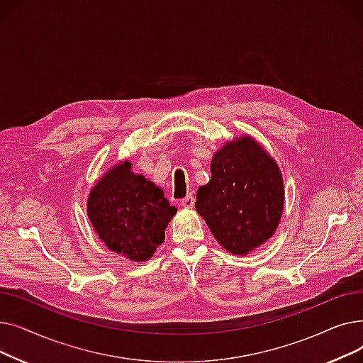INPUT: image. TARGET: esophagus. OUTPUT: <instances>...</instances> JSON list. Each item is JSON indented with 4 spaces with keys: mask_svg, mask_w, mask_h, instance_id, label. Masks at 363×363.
Segmentation results:
<instances>
[{
    "mask_svg": "<svg viewBox=\"0 0 363 363\" xmlns=\"http://www.w3.org/2000/svg\"><path fill=\"white\" fill-rule=\"evenodd\" d=\"M194 203H196V199H194V196H191V194H188L185 199L181 200V204H182L185 208H191V207L194 206Z\"/></svg>",
    "mask_w": 363,
    "mask_h": 363,
    "instance_id": "obj_1",
    "label": "esophagus"
}]
</instances>
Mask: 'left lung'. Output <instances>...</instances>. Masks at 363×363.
Instances as JSON below:
<instances>
[{
	"label": "left lung",
	"mask_w": 363,
	"mask_h": 363,
	"mask_svg": "<svg viewBox=\"0 0 363 363\" xmlns=\"http://www.w3.org/2000/svg\"><path fill=\"white\" fill-rule=\"evenodd\" d=\"M211 172V181L199 188L196 208L225 250L244 256L268 241L279 225L281 170L268 151L244 135L215 152Z\"/></svg>",
	"instance_id": "8db88e82"
}]
</instances>
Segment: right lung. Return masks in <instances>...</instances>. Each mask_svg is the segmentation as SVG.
Segmentation results:
<instances>
[{
  "instance_id": "right-lung-1",
  "label": "right lung",
  "mask_w": 363,
  "mask_h": 363,
  "mask_svg": "<svg viewBox=\"0 0 363 363\" xmlns=\"http://www.w3.org/2000/svg\"><path fill=\"white\" fill-rule=\"evenodd\" d=\"M86 213L95 233L111 252L145 262L164 241V230L175 216L159 186L133 174L130 162L114 164L91 189Z\"/></svg>"
}]
</instances>
